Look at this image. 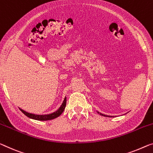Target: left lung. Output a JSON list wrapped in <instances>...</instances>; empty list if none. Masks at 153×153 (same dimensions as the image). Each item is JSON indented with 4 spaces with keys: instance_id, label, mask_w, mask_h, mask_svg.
<instances>
[{
    "instance_id": "8db88e82",
    "label": "left lung",
    "mask_w": 153,
    "mask_h": 153,
    "mask_svg": "<svg viewBox=\"0 0 153 153\" xmlns=\"http://www.w3.org/2000/svg\"><path fill=\"white\" fill-rule=\"evenodd\" d=\"M98 114H100V115H101V116H106V117H108L107 116H105V114H101V113H99V112H98Z\"/></svg>"
}]
</instances>
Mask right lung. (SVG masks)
I'll list each match as a JSON object with an SVG mask.
<instances>
[{"label":"right lung","instance_id":"1","mask_svg":"<svg viewBox=\"0 0 153 153\" xmlns=\"http://www.w3.org/2000/svg\"><path fill=\"white\" fill-rule=\"evenodd\" d=\"M65 105H66V98H65L64 100L62 103V105H61V107L59 108L57 111L52 113L50 114H46V115H36L33 114H30V113L26 112L24 110L20 109V111L24 114L25 116L30 117L31 119L36 120H42V121H46V120H50L55 119L56 117H57L62 114L63 111H64Z\"/></svg>","mask_w":153,"mask_h":153}]
</instances>
